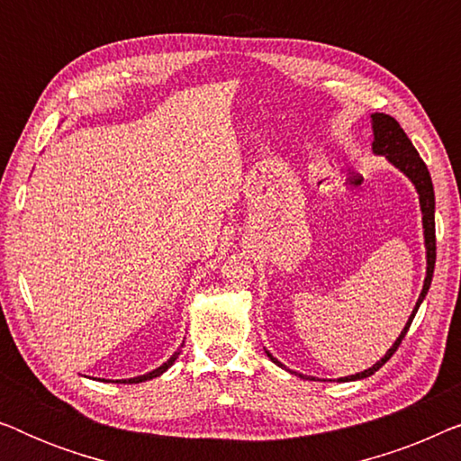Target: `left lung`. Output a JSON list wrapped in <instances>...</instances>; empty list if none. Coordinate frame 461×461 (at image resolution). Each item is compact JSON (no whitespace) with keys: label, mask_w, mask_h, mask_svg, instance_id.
Segmentation results:
<instances>
[{"label":"left lung","mask_w":461,"mask_h":461,"mask_svg":"<svg viewBox=\"0 0 461 461\" xmlns=\"http://www.w3.org/2000/svg\"><path fill=\"white\" fill-rule=\"evenodd\" d=\"M371 122H374V153L375 155H386V159L393 163L394 167H399L402 174L407 176L409 180L413 182L415 188H418V194H420V205H421V222H424V239H426V279H424V289H421L418 302H415V308L411 312V317H409L405 330L401 331V336L396 338V342L393 344V348H390L384 358H380L374 367L361 371V374H355V375H348V377H339V382H352V380H363V377H369L374 375L377 369L382 367L384 363L388 361L390 357L394 355L396 348H399L402 338L407 336L409 327H411V321L415 317V312H418V308L421 304V300L426 298L428 289H430V283H432V275H434V262H437V235H434V188H432V178H430V172H428L426 163L421 161V157L415 147L409 140L405 130L401 128L399 122H396L394 117L386 115V113H374L371 115ZM267 355L270 357V361L279 365H283L276 361V358L270 355L267 350ZM304 377V375H300ZM308 380H314V377H308Z\"/></svg>","instance_id":"1"}]
</instances>
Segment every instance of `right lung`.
I'll return each mask as SVG.
<instances>
[{
	"mask_svg": "<svg viewBox=\"0 0 461 461\" xmlns=\"http://www.w3.org/2000/svg\"><path fill=\"white\" fill-rule=\"evenodd\" d=\"M178 355L180 352H174L172 357H169V361L167 363H163L161 367H157L155 371H150V374H147V375H138V377H131V380H123V384H140V382H147V380H153V377H157V375H161L163 371H166L167 367H172L174 365V361L176 358H178Z\"/></svg>",
	"mask_w": 461,
	"mask_h": 461,
	"instance_id": "1",
	"label": "right lung"
}]
</instances>
